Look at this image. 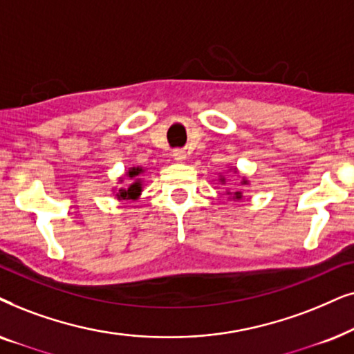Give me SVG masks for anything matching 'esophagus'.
Masks as SVG:
<instances>
[{
	"label": "esophagus",
	"instance_id": "1",
	"mask_svg": "<svg viewBox=\"0 0 354 354\" xmlns=\"http://www.w3.org/2000/svg\"><path fill=\"white\" fill-rule=\"evenodd\" d=\"M173 158L176 160V162H185V160H186V152L183 149H174L173 150Z\"/></svg>",
	"mask_w": 354,
	"mask_h": 354
}]
</instances>
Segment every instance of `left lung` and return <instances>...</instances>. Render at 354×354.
<instances>
[{
    "label": "left lung",
    "instance_id": "8db88e82",
    "mask_svg": "<svg viewBox=\"0 0 354 354\" xmlns=\"http://www.w3.org/2000/svg\"><path fill=\"white\" fill-rule=\"evenodd\" d=\"M221 181H225V178H223V180H221ZM244 185H246V181H244ZM226 194H232V192H226ZM241 192H233V199H241Z\"/></svg>",
    "mask_w": 354,
    "mask_h": 354
}]
</instances>
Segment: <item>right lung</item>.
Masks as SVG:
<instances>
[{
    "label": "right lung",
    "mask_w": 354,
    "mask_h": 354,
    "mask_svg": "<svg viewBox=\"0 0 354 354\" xmlns=\"http://www.w3.org/2000/svg\"><path fill=\"white\" fill-rule=\"evenodd\" d=\"M142 173V168H129L128 171V178L129 180H133V183L126 187V189H120L118 191L116 197L118 199H138L140 196V192H142V185H140V180H139V174ZM122 181V180H121Z\"/></svg>",
    "instance_id": "right-lung-1"
}]
</instances>
